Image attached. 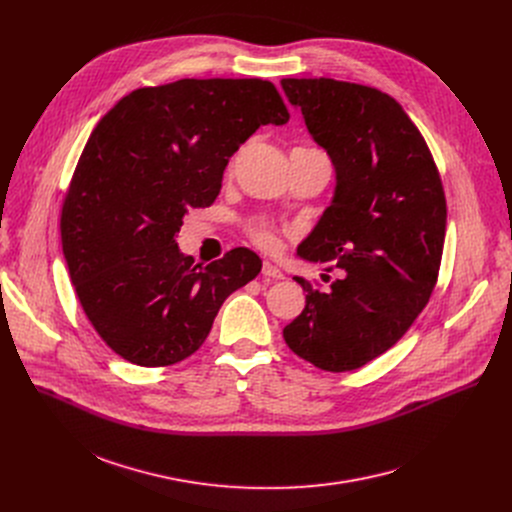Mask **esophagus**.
<instances>
[{
    "label": "esophagus",
    "mask_w": 512,
    "mask_h": 512,
    "mask_svg": "<svg viewBox=\"0 0 512 512\" xmlns=\"http://www.w3.org/2000/svg\"><path fill=\"white\" fill-rule=\"evenodd\" d=\"M261 273H263L265 277H271V279H283L281 269H279V267H275V265H273V263H269V261H265V263H263Z\"/></svg>",
    "instance_id": "1"
}]
</instances>
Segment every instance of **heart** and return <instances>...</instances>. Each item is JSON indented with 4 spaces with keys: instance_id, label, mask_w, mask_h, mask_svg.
I'll list each match as a JSON object with an SVG mask.
<instances>
[{
    "instance_id": "obj_1",
    "label": "heart",
    "mask_w": 512,
    "mask_h": 512,
    "mask_svg": "<svg viewBox=\"0 0 512 512\" xmlns=\"http://www.w3.org/2000/svg\"><path fill=\"white\" fill-rule=\"evenodd\" d=\"M247 235L263 251H275L279 247L277 229L271 223L263 221V218H255V221H249Z\"/></svg>"
}]
</instances>
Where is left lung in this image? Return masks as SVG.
Listing matches in <instances>:
<instances>
[{
	"instance_id": "1",
	"label": "left lung",
	"mask_w": 512,
	"mask_h": 512,
	"mask_svg": "<svg viewBox=\"0 0 512 512\" xmlns=\"http://www.w3.org/2000/svg\"><path fill=\"white\" fill-rule=\"evenodd\" d=\"M281 87L336 168L334 200L298 247L336 279L324 291L294 277L306 308L283 338L322 371H354L401 340L433 294L448 218L440 170L391 95L324 77Z\"/></svg>"
}]
</instances>
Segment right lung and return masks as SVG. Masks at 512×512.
Masks as SVG:
<instances>
[{
    "mask_svg": "<svg viewBox=\"0 0 512 512\" xmlns=\"http://www.w3.org/2000/svg\"><path fill=\"white\" fill-rule=\"evenodd\" d=\"M289 111L261 79H182L125 95L93 129L60 210L77 298L105 344L139 367H168L206 340L223 302L261 271L257 253L202 267L176 235L210 206L229 158Z\"/></svg>",
    "mask_w": 512,
    "mask_h": 512,
    "instance_id": "obj_1",
    "label": "right lung"
}]
</instances>
